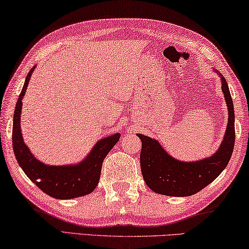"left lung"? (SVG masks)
Returning a JSON list of instances; mask_svg holds the SVG:
<instances>
[{
    "label": "left lung",
    "mask_w": 249,
    "mask_h": 249,
    "mask_svg": "<svg viewBox=\"0 0 249 249\" xmlns=\"http://www.w3.org/2000/svg\"><path fill=\"white\" fill-rule=\"evenodd\" d=\"M220 76L221 91L228 109V122L224 139L215 154L196 161H181L164 150L154 138L138 133L142 148L140 167L144 182L156 194L187 197L204 189L221 174L231 159L235 146V111L228 83Z\"/></svg>",
    "instance_id": "1"
}]
</instances>
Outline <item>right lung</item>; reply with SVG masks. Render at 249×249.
<instances>
[{
    "instance_id": "1",
    "label": "right lung",
    "mask_w": 249,
    "mask_h": 249,
    "mask_svg": "<svg viewBox=\"0 0 249 249\" xmlns=\"http://www.w3.org/2000/svg\"><path fill=\"white\" fill-rule=\"evenodd\" d=\"M33 67L26 75L23 89L18 99L13 116L12 142L15 158L25 175L39 188L56 199H72L92 193L98 186L101 175L102 162L118 141L120 133L101 138L81 161L74 164L52 166L36 159L23 141L21 130L22 99L33 73Z\"/></svg>"
}]
</instances>
